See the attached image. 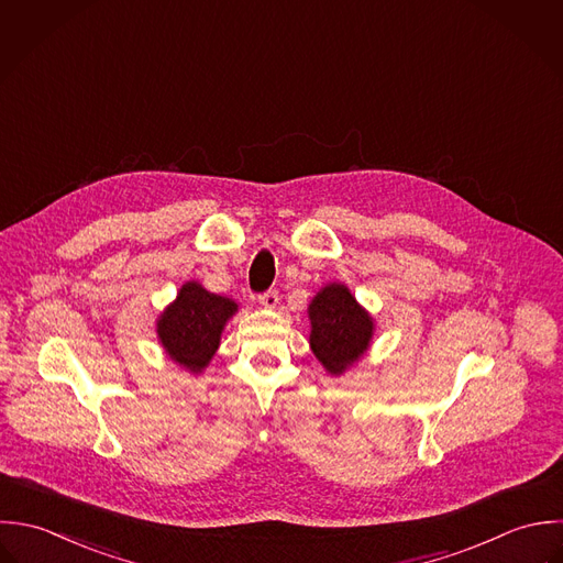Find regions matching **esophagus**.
Instances as JSON below:
<instances>
[{
  "mask_svg": "<svg viewBox=\"0 0 563 563\" xmlns=\"http://www.w3.org/2000/svg\"><path fill=\"white\" fill-rule=\"evenodd\" d=\"M260 303H262L264 308H277V303H279V292H277V290H266V292H262V295H260Z\"/></svg>",
  "mask_w": 563,
  "mask_h": 563,
  "instance_id": "esophagus-1",
  "label": "esophagus"
}]
</instances>
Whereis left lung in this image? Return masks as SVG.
Returning a JSON list of instances; mask_svg holds the SVG:
<instances>
[{
  "label": "left lung",
  "mask_w": 563,
  "mask_h": 563,
  "mask_svg": "<svg viewBox=\"0 0 563 563\" xmlns=\"http://www.w3.org/2000/svg\"><path fill=\"white\" fill-rule=\"evenodd\" d=\"M310 347L325 372L345 374L369 350L374 319L345 284H328L312 299Z\"/></svg>",
  "instance_id": "obj_1"
}]
</instances>
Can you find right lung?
<instances>
[{"mask_svg":"<svg viewBox=\"0 0 563 563\" xmlns=\"http://www.w3.org/2000/svg\"><path fill=\"white\" fill-rule=\"evenodd\" d=\"M235 312V301L205 290L198 282H188L159 317L157 334L175 363L191 374H200L216 354L220 334Z\"/></svg>","mask_w":563,"mask_h":563,"instance_id":"add662e5","label":"right lung"}]
</instances>
